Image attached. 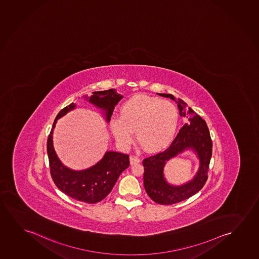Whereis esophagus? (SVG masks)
<instances>
[{"instance_id": "1", "label": "esophagus", "mask_w": 259, "mask_h": 259, "mask_svg": "<svg viewBox=\"0 0 259 259\" xmlns=\"http://www.w3.org/2000/svg\"><path fill=\"white\" fill-rule=\"evenodd\" d=\"M140 162H141V159L139 158H137V157H131L130 158V164H131V165L138 164Z\"/></svg>"}]
</instances>
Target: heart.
<instances>
[{
  "label": "heart",
  "mask_w": 259,
  "mask_h": 259,
  "mask_svg": "<svg viewBox=\"0 0 259 259\" xmlns=\"http://www.w3.org/2000/svg\"><path fill=\"white\" fill-rule=\"evenodd\" d=\"M178 122L179 113L172 102L136 95L124 102L119 110V118H111L109 127L120 146H129L135 131L141 146L156 152L172 142Z\"/></svg>",
  "instance_id": "1"
}]
</instances>
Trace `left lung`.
Instances as JSON below:
<instances>
[{"label": "left lung", "instance_id": "1", "mask_svg": "<svg viewBox=\"0 0 259 259\" xmlns=\"http://www.w3.org/2000/svg\"><path fill=\"white\" fill-rule=\"evenodd\" d=\"M162 97L176 101L181 116L191 115L190 123L181 128L177 137L166 150L143 159V184L150 199L160 205H172L189 199L202 189L207 180L210 158L212 156V140L205 120L191 108L186 113L187 104L172 94H158ZM187 149L192 150L200 160L199 170L195 177L186 184L172 186L165 180L163 169L166 162Z\"/></svg>", "mask_w": 259, "mask_h": 259}]
</instances>
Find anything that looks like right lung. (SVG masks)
I'll use <instances>...</instances> for the list:
<instances>
[{"label": "right lung", "instance_id": "add662e5", "mask_svg": "<svg viewBox=\"0 0 259 259\" xmlns=\"http://www.w3.org/2000/svg\"><path fill=\"white\" fill-rule=\"evenodd\" d=\"M84 98L95 107L102 109L106 121L109 122L115 106L123 96L116 93L115 89H109L94 92L91 97L84 96ZM75 108V104L71 103L61 109L54 120L47 141L50 170L54 184L66 195L82 202L94 204L101 201L112 191L121 172L129 166V156L116 151H107L97 164L80 171H75L64 165L54 150L53 129L56 125L57 120Z\"/></svg>", "mask_w": 259, "mask_h": 259}]
</instances>
